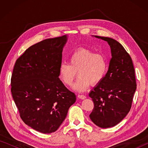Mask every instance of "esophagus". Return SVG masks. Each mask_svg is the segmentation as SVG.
I'll use <instances>...</instances> for the list:
<instances>
[{
  "mask_svg": "<svg viewBox=\"0 0 148 148\" xmlns=\"http://www.w3.org/2000/svg\"><path fill=\"white\" fill-rule=\"evenodd\" d=\"M77 97H78V98H79V99H85L86 98V97L84 95H77Z\"/></svg>",
  "mask_w": 148,
  "mask_h": 148,
  "instance_id": "1",
  "label": "esophagus"
}]
</instances>
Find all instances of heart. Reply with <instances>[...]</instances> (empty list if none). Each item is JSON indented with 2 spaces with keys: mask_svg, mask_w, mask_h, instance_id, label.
Wrapping results in <instances>:
<instances>
[{
  "mask_svg": "<svg viewBox=\"0 0 148 148\" xmlns=\"http://www.w3.org/2000/svg\"><path fill=\"white\" fill-rule=\"evenodd\" d=\"M108 66V59L105 54L95 53L89 49L80 48L69 57V63H61L59 74L65 85L71 86L78 74L79 76L74 89L83 92L88 89L91 84L97 85L103 80Z\"/></svg>",
  "mask_w": 148,
  "mask_h": 148,
  "instance_id": "b5f03b06",
  "label": "heart"
}]
</instances>
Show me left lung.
<instances>
[{
	"label": "left lung",
	"instance_id": "obj_1",
	"mask_svg": "<svg viewBox=\"0 0 148 148\" xmlns=\"http://www.w3.org/2000/svg\"><path fill=\"white\" fill-rule=\"evenodd\" d=\"M95 37L108 43L112 58L106 76L89 92L94 103L89 117L98 127L109 128L121 121L131 110L136 89L134 69L131 56L119 42L108 37Z\"/></svg>",
	"mask_w": 148,
	"mask_h": 148
}]
</instances>
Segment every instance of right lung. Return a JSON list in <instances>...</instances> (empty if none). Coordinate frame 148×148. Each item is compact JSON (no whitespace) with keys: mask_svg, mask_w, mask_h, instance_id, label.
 Wrapping results in <instances>:
<instances>
[{"mask_svg":"<svg viewBox=\"0 0 148 148\" xmlns=\"http://www.w3.org/2000/svg\"><path fill=\"white\" fill-rule=\"evenodd\" d=\"M66 35L29 47L15 63L11 92L20 117L42 133L56 131L76 100L59 79V69Z\"/></svg>","mask_w":148,"mask_h":148,"instance_id":"right-lung-1","label":"right lung"}]
</instances>
